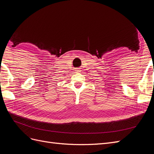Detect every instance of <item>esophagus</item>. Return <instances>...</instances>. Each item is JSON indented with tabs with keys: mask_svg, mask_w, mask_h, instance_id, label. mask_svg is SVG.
Returning <instances> with one entry per match:
<instances>
[{
	"mask_svg": "<svg viewBox=\"0 0 154 154\" xmlns=\"http://www.w3.org/2000/svg\"><path fill=\"white\" fill-rule=\"evenodd\" d=\"M75 71H76V72H80V70L77 68L75 69Z\"/></svg>",
	"mask_w": 154,
	"mask_h": 154,
	"instance_id": "esophagus-1",
	"label": "esophagus"
}]
</instances>
